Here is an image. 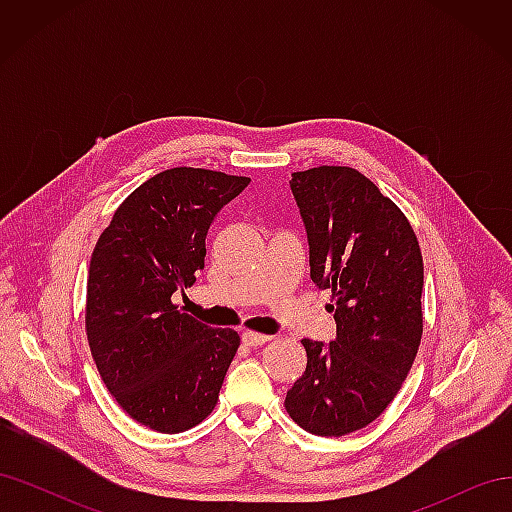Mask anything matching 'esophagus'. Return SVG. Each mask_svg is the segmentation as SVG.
Wrapping results in <instances>:
<instances>
[{
	"instance_id": "1",
	"label": "esophagus",
	"mask_w": 512,
	"mask_h": 512,
	"mask_svg": "<svg viewBox=\"0 0 512 512\" xmlns=\"http://www.w3.org/2000/svg\"><path fill=\"white\" fill-rule=\"evenodd\" d=\"M241 339H243V344H245V346H252V348H256V346L267 344L271 337H269V335H262V333H256V331H243Z\"/></svg>"
}]
</instances>
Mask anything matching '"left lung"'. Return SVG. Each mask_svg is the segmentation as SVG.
Masks as SVG:
<instances>
[{"mask_svg":"<svg viewBox=\"0 0 512 512\" xmlns=\"http://www.w3.org/2000/svg\"><path fill=\"white\" fill-rule=\"evenodd\" d=\"M309 275L331 290L337 335L303 339L307 365L286 393L299 427L339 438L367 427L404 384L423 335V256L401 209L350 166L292 173Z\"/></svg>","mask_w":512,"mask_h":512,"instance_id":"left-lung-1","label":"left lung"}]
</instances>
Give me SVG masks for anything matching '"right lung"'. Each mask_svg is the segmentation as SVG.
I'll use <instances>...</instances> for the list:
<instances>
[{
  "instance_id": "1",
  "label": "right lung",
  "mask_w": 512,
  "mask_h": 512,
  "mask_svg": "<svg viewBox=\"0 0 512 512\" xmlns=\"http://www.w3.org/2000/svg\"><path fill=\"white\" fill-rule=\"evenodd\" d=\"M247 183L207 168L164 170L123 200L91 254V356L117 404L153 431L203 423L237 354V331L207 327L170 297L196 282L213 218Z\"/></svg>"
}]
</instances>
